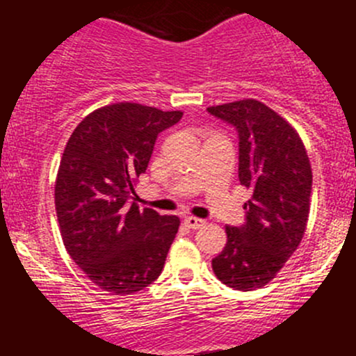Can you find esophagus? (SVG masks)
Here are the masks:
<instances>
[{"instance_id": "obj_1", "label": "esophagus", "mask_w": 356, "mask_h": 356, "mask_svg": "<svg viewBox=\"0 0 356 356\" xmlns=\"http://www.w3.org/2000/svg\"><path fill=\"white\" fill-rule=\"evenodd\" d=\"M184 222H186V225H188V227H191V229H201L204 225L203 218L191 217V215H189V217H186Z\"/></svg>"}]
</instances>
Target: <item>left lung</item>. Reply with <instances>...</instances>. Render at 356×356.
I'll return each instance as SVG.
<instances>
[{
	"instance_id": "obj_1",
	"label": "left lung",
	"mask_w": 356,
	"mask_h": 356,
	"mask_svg": "<svg viewBox=\"0 0 356 356\" xmlns=\"http://www.w3.org/2000/svg\"><path fill=\"white\" fill-rule=\"evenodd\" d=\"M207 110L238 131L239 182L253 191L245 203L246 222L225 227L227 243L211 268L229 288H261L303 239L310 213V160L293 125L261 102L241 99Z\"/></svg>"
}]
</instances>
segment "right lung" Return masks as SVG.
Listing matches in <instances>:
<instances>
[{
  "instance_id": "obj_1",
  "label": "right lung",
  "mask_w": 356,
  "mask_h": 356,
  "mask_svg": "<svg viewBox=\"0 0 356 356\" xmlns=\"http://www.w3.org/2000/svg\"><path fill=\"white\" fill-rule=\"evenodd\" d=\"M182 111L113 103L91 111L74 129L58 167L55 207L72 260L111 294L152 284L179 231V217L158 215L132 201L156 136Z\"/></svg>"
}]
</instances>
